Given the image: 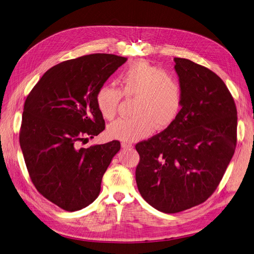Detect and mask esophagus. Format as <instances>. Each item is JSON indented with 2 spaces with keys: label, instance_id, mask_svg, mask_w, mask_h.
<instances>
[{
  "label": "esophagus",
  "instance_id": "34e87169",
  "mask_svg": "<svg viewBox=\"0 0 254 254\" xmlns=\"http://www.w3.org/2000/svg\"><path fill=\"white\" fill-rule=\"evenodd\" d=\"M122 148L130 149V148H132V144L130 142H122Z\"/></svg>",
  "mask_w": 254,
  "mask_h": 254
}]
</instances>
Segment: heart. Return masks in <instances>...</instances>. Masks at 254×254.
<instances>
[{"label": "heart", "mask_w": 254, "mask_h": 254, "mask_svg": "<svg viewBox=\"0 0 254 254\" xmlns=\"http://www.w3.org/2000/svg\"><path fill=\"white\" fill-rule=\"evenodd\" d=\"M121 91L103 86L96 95L101 116L112 120L118 113L123 95L135 98L134 117L121 118L107 128L112 138L133 142L151 134L154 129L170 126L182 107V86L178 77L146 61H137L120 74Z\"/></svg>", "instance_id": "b5f03b06"}]
</instances>
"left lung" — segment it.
Instances as JSON below:
<instances>
[{
  "label": "left lung",
  "instance_id": "left-lung-1",
  "mask_svg": "<svg viewBox=\"0 0 254 254\" xmlns=\"http://www.w3.org/2000/svg\"><path fill=\"white\" fill-rule=\"evenodd\" d=\"M182 107L164 131L138 142V191L149 204L173 214L207 200L237 143V108L223 80L210 69L175 58Z\"/></svg>",
  "mask_w": 254,
  "mask_h": 254
}]
</instances>
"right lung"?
I'll list each match as a JSON object with an SVG mask.
<instances>
[{
    "label": "right lung",
    "instance_id": "obj_1",
    "mask_svg": "<svg viewBox=\"0 0 254 254\" xmlns=\"http://www.w3.org/2000/svg\"><path fill=\"white\" fill-rule=\"evenodd\" d=\"M127 59L94 54L47 70L23 105L19 143L33 184L61 209L88 207L121 143L82 148L105 128L96 95Z\"/></svg>",
    "mask_w": 254,
    "mask_h": 254
}]
</instances>
